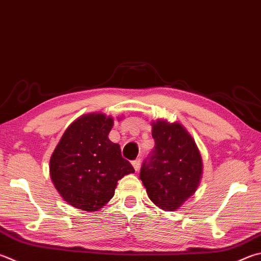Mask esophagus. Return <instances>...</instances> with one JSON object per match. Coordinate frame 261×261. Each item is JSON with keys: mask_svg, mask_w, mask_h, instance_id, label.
<instances>
[{"mask_svg": "<svg viewBox=\"0 0 261 261\" xmlns=\"http://www.w3.org/2000/svg\"><path fill=\"white\" fill-rule=\"evenodd\" d=\"M140 163H141L140 159H137V160H135V161H132V165H134V168H135L136 171H139Z\"/></svg>", "mask_w": 261, "mask_h": 261, "instance_id": "esophagus-1", "label": "esophagus"}]
</instances>
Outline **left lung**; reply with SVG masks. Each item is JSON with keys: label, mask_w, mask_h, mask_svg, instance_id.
Wrapping results in <instances>:
<instances>
[{"label": "left lung", "mask_w": 261, "mask_h": 261, "mask_svg": "<svg viewBox=\"0 0 261 261\" xmlns=\"http://www.w3.org/2000/svg\"><path fill=\"white\" fill-rule=\"evenodd\" d=\"M155 140L140 170V179L154 204L173 211L193 195L202 176V159L195 141L179 123H153Z\"/></svg>", "instance_id": "left-lung-1"}]
</instances>
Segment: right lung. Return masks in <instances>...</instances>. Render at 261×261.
I'll return each instance as SVG.
<instances>
[{
  "mask_svg": "<svg viewBox=\"0 0 261 261\" xmlns=\"http://www.w3.org/2000/svg\"><path fill=\"white\" fill-rule=\"evenodd\" d=\"M113 118L92 113L79 117L61 137L50 159L55 187L70 205L97 211L114 196L117 181L134 173L121 147L108 139Z\"/></svg>",
  "mask_w": 261,
  "mask_h": 261,
  "instance_id": "right-lung-1",
  "label": "right lung"
}]
</instances>
